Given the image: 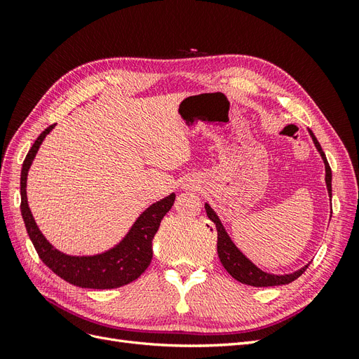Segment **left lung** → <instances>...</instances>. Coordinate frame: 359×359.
<instances>
[{
	"instance_id": "8db88e82",
	"label": "left lung",
	"mask_w": 359,
	"mask_h": 359,
	"mask_svg": "<svg viewBox=\"0 0 359 359\" xmlns=\"http://www.w3.org/2000/svg\"><path fill=\"white\" fill-rule=\"evenodd\" d=\"M309 133L313 139L314 147L319 151V154L325 163V182H327V189H328V194L330 198L332 196L331 191V181H332V173H331V168L328 165V160L325 157V153L322 151L320 144L318 142L316 136L313 135L311 130H309ZM205 211L208 219L215 224L217 229V253H219L220 262L224 266V269L229 273L235 280L240 281L243 285H248V286H255V287H268V286H280V285H287L292 283L293 280H297L304 271L309 268V265L302 266L301 269L295 271L292 274H285V276H277V274H269L265 273L260 268H257L252 260H250L240 248H238L233 241L231 240V236L227 235L224 226L222 224L219 215L215 214V211L211 208L208 203H205Z\"/></svg>"
}]
</instances>
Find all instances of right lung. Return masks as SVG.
I'll use <instances>...</instances> for the list:
<instances>
[{
    "label": "right lung",
    "mask_w": 359,
    "mask_h": 359,
    "mask_svg": "<svg viewBox=\"0 0 359 359\" xmlns=\"http://www.w3.org/2000/svg\"><path fill=\"white\" fill-rule=\"evenodd\" d=\"M55 124L43 132L24 160L20 172V212L29 235L43 264L67 283L86 289H115L132 283L151 264L153 259V240L158 231L163 217L175 202V193L160 199L137 217L127 235L115 247L93 256H72L53 247L39 229L31 214L27 199V177L37 151L45 137Z\"/></svg>",
    "instance_id": "obj_1"
}]
</instances>
